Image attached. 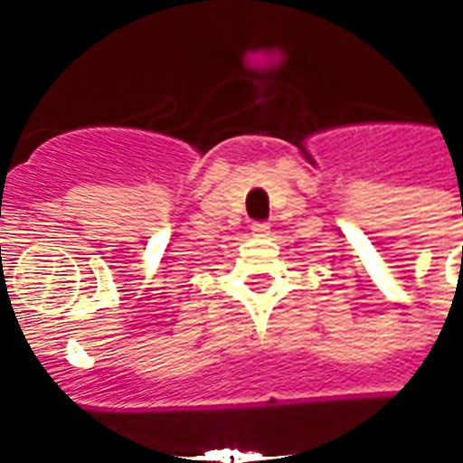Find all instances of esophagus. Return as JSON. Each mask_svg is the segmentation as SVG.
Instances as JSON below:
<instances>
[{
	"label": "esophagus",
	"instance_id": "34e87169",
	"mask_svg": "<svg viewBox=\"0 0 463 463\" xmlns=\"http://www.w3.org/2000/svg\"><path fill=\"white\" fill-rule=\"evenodd\" d=\"M269 222H255L252 224V236H267L269 234Z\"/></svg>",
	"mask_w": 463,
	"mask_h": 463
}]
</instances>
